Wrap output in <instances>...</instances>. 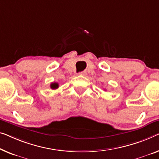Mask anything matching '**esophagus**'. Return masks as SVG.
<instances>
[{"mask_svg":"<svg viewBox=\"0 0 159 159\" xmlns=\"http://www.w3.org/2000/svg\"><path fill=\"white\" fill-rule=\"evenodd\" d=\"M79 75H83V76H86V75H87V73H86V71H82V72L79 73Z\"/></svg>","mask_w":159,"mask_h":159,"instance_id":"1","label":"esophagus"}]
</instances>
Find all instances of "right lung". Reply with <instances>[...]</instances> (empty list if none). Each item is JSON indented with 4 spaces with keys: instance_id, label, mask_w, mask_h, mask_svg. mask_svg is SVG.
Returning <instances> with one entry per match:
<instances>
[{
    "instance_id": "obj_1",
    "label": "right lung",
    "mask_w": 159,
    "mask_h": 159,
    "mask_svg": "<svg viewBox=\"0 0 159 159\" xmlns=\"http://www.w3.org/2000/svg\"><path fill=\"white\" fill-rule=\"evenodd\" d=\"M51 88L52 89H56L58 88V83H52L51 84Z\"/></svg>"
}]
</instances>
